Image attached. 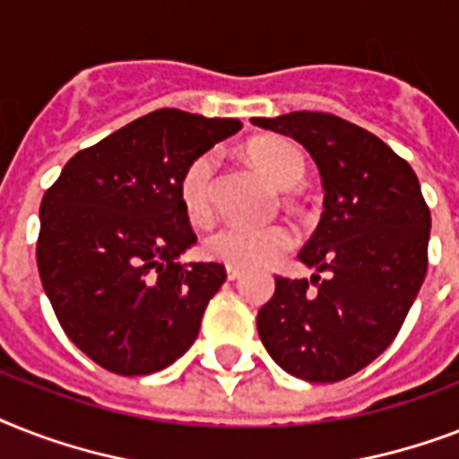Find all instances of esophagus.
Returning a JSON list of instances; mask_svg holds the SVG:
<instances>
[{"instance_id":"34e87169","label":"esophagus","mask_w":459,"mask_h":459,"mask_svg":"<svg viewBox=\"0 0 459 459\" xmlns=\"http://www.w3.org/2000/svg\"><path fill=\"white\" fill-rule=\"evenodd\" d=\"M226 273H229V281H236L243 276V269H238V266H226Z\"/></svg>"}]
</instances>
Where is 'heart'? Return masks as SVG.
Returning a JSON list of instances; mask_svg holds the SVG:
<instances>
[{
	"instance_id": "heart-1",
	"label": "heart",
	"mask_w": 459,
	"mask_h": 459,
	"mask_svg": "<svg viewBox=\"0 0 459 459\" xmlns=\"http://www.w3.org/2000/svg\"><path fill=\"white\" fill-rule=\"evenodd\" d=\"M247 154L273 186L293 190L305 178V157L300 147L281 138H259L250 143ZM214 152L193 159L180 176L178 195L190 221L202 223L212 216L214 204ZM293 230L281 223L273 226H247V223H223L204 238V255L221 264L238 269L272 264L286 252L293 250Z\"/></svg>"
}]
</instances>
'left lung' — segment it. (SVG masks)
<instances>
[{"label":"left lung","instance_id":"left-lung-1","mask_svg":"<svg viewBox=\"0 0 459 459\" xmlns=\"http://www.w3.org/2000/svg\"><path fill=\"white\" fill-rule=\"evenodd\" d=\"M252 124L300 143L324 186L321 221L298 255L314 269L315 288L276 276L257 314L259 338L288 374L342 381L391 345L424 283L431 214L420 180L384 140L333 114L290 111Z\"/></svg>","mask_w":459,"mask_h":459}]
</instances>
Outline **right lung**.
<instances>
[{
  "instance_id": "obj_1",
  "label": "right lung",
  "mask_w": 459,
  "mask_h": 459,
  "mask_svg": "<svg viewBox=\"0 0 459 459\" xmlns=\"http://www.w3.org/2000/svg\"><path fill=\"white\" fill-rule=\"evenodd\" d=\"M243 128L238 118L159 109L75 154L39 204L38 269L66 335L104 369L154 374L186 355L226 281L197 243L178 183Z\"/></svg>"
}]
</instances>
